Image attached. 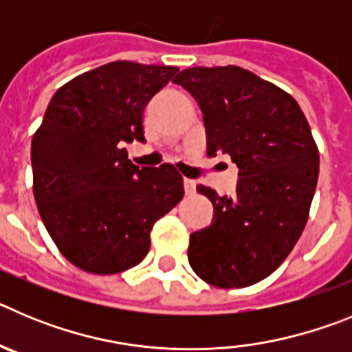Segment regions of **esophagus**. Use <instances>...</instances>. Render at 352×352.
Masks as SVG:
<instances>
[{
	"instance_id": "obj_1",
	"label": "esophagus",
	"mask_w": 352,
	"mask_h": 352,
	"mask_svg": "<svg viewBox=\"0 0 352 352\" xmlns=\"http://www.w3.org/2000/svg\"><path fill=\"white\" fill-rule=\"evenodd\" d=\"M183 185H185V192H186V195L195 194V182H194V179L185 178V179H183Z\"/></svg>"
}]
</instances>
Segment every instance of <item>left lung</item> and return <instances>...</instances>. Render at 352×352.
<instances>
[{
	"label": "left lung",
	"mask_w": 352,
	"mask_h": 352,
	"mask_svg": "<svg viewBox=\"0 0 352 352\" xmlns=\"http://www.w3.org/2000/svg\"><path fill=\"white\" fill-rule=\"evenodd\" d=\"M173 82L201 107L208 157L238 166L234 195L197 185L213 220L190 234L188 263L204 282L232 289L257 284L291 254L309 220L319 151L298 102L275 84L234 67H194Z\"/></svg>",
	"instance_id": "left-lung-1"
}]
</instances>
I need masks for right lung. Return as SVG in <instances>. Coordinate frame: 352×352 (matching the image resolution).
<instances>
[{"label": "right lung", "instance_id": "add662e5", "mask_svg": "<svg viewBox=\"0 0 352 352\" xmlns=\"http://www.w3.org/2000/svg\"><path fill=\"white\" fill-rule=\"evenodd\" d=\"M178 68L113 61L61 86L31 141L42 222L77 268L114 275L149 252L155 222L183 199L170 164L139 169L125 142H146L142 113ZM174 80V79H173Z\"/></svg>", "mask_w": 352, "mask_h": 352}]
</instances>
